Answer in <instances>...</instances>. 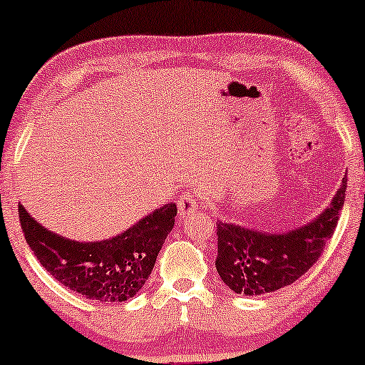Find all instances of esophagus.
<instances>
[{
  "label": "esophagus",
  "mask_w": 365,
  "mask_h": 365,
  "mask_svg": "<svg viewBox=\"0 0 365 365\" xmlns=\"http://www.w3.org/2000/svg\"><path fill=\"white\" fill-rule=\"evenodd\" d=\"M200 207L199 197L195 194H182L178 197V212L180 216H188Z\"/></svg>",
  "instance_id": "obj_1"
}]
</instances>
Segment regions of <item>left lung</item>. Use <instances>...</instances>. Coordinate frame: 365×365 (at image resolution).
I'll return each instance as SVG.
<instances>
[{
    "instance_id": "1",
    "label": "left lung",
    "mask_w": 365,
    "mask_h": 365,
    "mask_svg": "<svg viewBox=\"0 0 365 365\" xmlns=\"http://www.w3.org/2000/svg\"><path fill=\"white\" fill-rule=\"evenodd\" d=\"M345 190L346 175L319 216L284 233L217 221L216 269L226 287L244 295H262L292 284L307 273L333 237Z\"/></svg>"
}]
</instances>
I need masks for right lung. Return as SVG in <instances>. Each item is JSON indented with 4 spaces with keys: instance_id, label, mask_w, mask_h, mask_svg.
<instances>
[{
    "instance_id": "1",
    "label": "right lung",
    "mask_w": 365,
    "mask_h": 365,
    "mask_svg": "<svg viewBox=\"0 0 365 365\" xmlns=\"http://www.w3.org/2000/svg\"><path fill=\"white\" fill-rule=\"evenodd\" d=\"M177 206L165 204L120 235L101 242H77L44 228L19 206L29 247L41 266L70 290L96 302H125L142 290L173 230Z\"/></svg>"
}]
</instances>
